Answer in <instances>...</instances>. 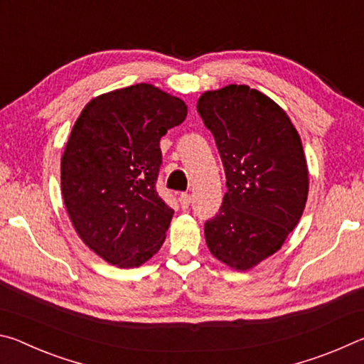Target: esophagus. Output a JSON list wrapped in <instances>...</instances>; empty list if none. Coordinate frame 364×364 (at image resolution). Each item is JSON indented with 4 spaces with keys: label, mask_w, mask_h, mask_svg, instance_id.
<instances>
[{
    "label": "esophagus",
    "mask_w": 364,
    "mask_h": 364,
    "mask_svg": "<svg viewBox=\"0 0 364 364\" xmlns=\"http://www.w3.org/2000/svg\"><path fill=\"white\" fill-rule=\"evenodd\" d=\"M189 204H191V196L189 194H181L180 196V205H181V208H184V210H186V208L189 207Z\"/></svg>",
    "instance_id": "34e87169"
}]
</instances>
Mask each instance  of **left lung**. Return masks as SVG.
I'll list each match as a JSON object with an SVG mask.
<instances>
[{"label": "left lung", "mask_w": 364, "mask_h": 364, "mask_svg": "<svg viewBox=\"0 0 364 364\" xmlns=\"http://www.w3.org/2000/svg\"><path fill=\"white\" fill-rule=\"evenodd\" d=\"M197 112L217 143L228 188L205 223L207 247L226 267L249 271L282 247L305 210L300 134L284 109L247 85L204 91Z\"/></svg>", "instance_id": "1"}]
</instances>
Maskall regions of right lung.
Here are the masks:
<instances>
[{
  "label": "right lung",
  "mask_w": 364,
  "mask_h": 364,
  "mask_svg": "<svg viewBox=\"0 0 364 364\" xmlns=\"http://www.w3.org/2000/svg\"><path fill=\"white\" fill-rule=\"evenodd\" d=\"M186 115L180 97L136 83L93 97L73 123L60 159L64 205L107 263L136 268L162 247L173 210L156 191L160 138Z\"/></svg>",
  "instance_id": "1"
}]
</instances>
